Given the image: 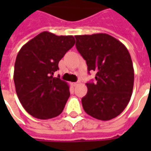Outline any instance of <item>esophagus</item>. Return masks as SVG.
I'll return each mask as SVG.
<instances>
[{
    "mask_svg": "<svg viewBox=\"0 0 151 151\" xmlns=\"http://www.w3.org/2000/svg\"><path fill=\"white\" fill-rule=\"evenodd\" d=\"M79 84H80V82H73V83H72V85L73 86H78Z\"/></svg>",
    "mask_w": 151,
    "mask_h": 151,
    "instance_id": "esophagus-1",
    "label": "esophagus"
}]
</instances>
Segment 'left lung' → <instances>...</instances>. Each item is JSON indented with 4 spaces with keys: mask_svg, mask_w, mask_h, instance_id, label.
<instances>
[{
    "mask_svg": "<svg viewBox=\"0 0 151 151\" xmlns=\"http://www.w3.org/2000/svg\"><path fill=\"white\" fill-rule=\"evenodd\" d=\"M76 47L86 60L88 71H95L96 82H88L82 99L84 111L100 120L119 116L132 95L133 62L126 47L104 33L75 35Z\"/></svg>",
    "mask_w": 151,
    "mask_h": 151,
    "instance_id": "obj_1",
    "label": "left lung"
}]
</instances>
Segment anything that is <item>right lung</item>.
Wrapping results in <instances>:
<instances>
[{
	"label": "right lung",
	"mask_w": 151,
	"mask_h": 151,
	"mask_svg": "<svg viewBox=\"0 0 151 151\" xmlns=\"http://www.w3.org/2000/svg\"><path fill=\"white\" fill-rule=\"evenodd\" d=\"M75 43L73 35L43 31L22 47L15 60L14 81L18 99L32 116L47 120L62 112L69 99L68 83L54 73Z\"/></svg>",
	"instance_id": "right-lung-1"
}]
</instances>
